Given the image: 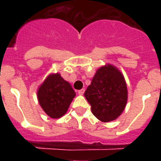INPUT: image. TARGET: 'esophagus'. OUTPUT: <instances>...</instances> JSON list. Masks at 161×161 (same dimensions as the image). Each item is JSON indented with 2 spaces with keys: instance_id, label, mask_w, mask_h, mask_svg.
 Listing matches in <instances>:
<instances>
[{
  "instance_id": "1",
  "label": "esophagus",
  "mask_w": 161,
  "mask_h": 161,
  "mask_svg": "<svg viewBox=\"0 0 161 161\" xmlns=\"http://www.w3.org/2000/svg\"><path fill=\"white\" fill-rule=\"evenodd\" d=\"M84 92H85V89H84V88H82V89H80V90H78V93L79 94V95H83V93H84Z\"/></svg>"
}]
</instances>
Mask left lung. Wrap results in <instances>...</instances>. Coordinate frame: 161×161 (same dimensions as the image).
<instances>
[{
	"instance_id": "8db88e82",
	"label": "left lung",
	"mask_w": 161,
	"mask_h": 161,
	"mask_svg": "<svg viewBox=\"0 0 161 161\" xmlns=\"http://www.w3.org/2000/svg\"><path fill=\"white\" fill-rule=\"evenodd\" d=\"M91 111L98 120L110 122L119 117L128 100L127 84L123 73L107 63L96 71L84 93Z\"/></svg>"
}]
</instances>
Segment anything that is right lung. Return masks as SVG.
<instances>
[{
  "mask_svg": "<svg viewBox=\"0 0 161 161\" xmlns=\"http://www.w3.org/2000/svg\"><path fill=\"white\" fill-rule=\"evenodd\" d=\"M74 90L60 73H50L37 89V99L42 110L52 119L65 114L73 98Z\"/></svg>",
  "mask_w": 161,
  "mask_h": 161,
  "instance_id": "add662e5",
  "label": "right lung"
}]
</instances>
